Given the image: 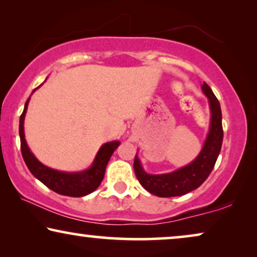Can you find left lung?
<instances>
[{
	"label": "left lung",
	"instance_id": "1",
	"mask_svg": "<svg viewBox=\"0 0 257 257\" xmlns=\"http://www.w3.org/2000/svg\"><path fill=\"white\" fill-rule=\"evenodd\" d=\"M201 89L205 96L208 98L210 124L205 144L198 157L192 163L170 173L149 174L143 168L142 163L136 154L133 168L140 185L146 191L160 198L185 195L200 187L213 171L220 154L223 139L222 113H221L220 103L212 89L206 83L202 84Z\"/></svg>",
	"mask_w": 257,
	"mask_h": 257
}]
</instances>
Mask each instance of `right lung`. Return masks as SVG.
<instances>
[{
	"instance_id": "right-lung-1",
	"label": "right lung",
	"mask_w": 257,
	"mask_h": 257,
	"mask_svg": "<svg viewBox=\"0 0 257 257\" xmlns=\"http://www.w3.org/2000/svg\"><path fill=\"white\" fill-rule=\"evenodd\" d=\"M36 89H38V87H36ZM29 100L30 97L26 101L24 110L20 117V138L21 152H22L24 163L29 168L31 174L38 179L42 184L47 186L48 188H50L51 191L58 193L61 195L80 198V196L87 195L96 191L98 186L100 185L101 180H103L105 168H106L108 160H110L115 149L120 145V143L114 140V142L101 145L96 154L92 165L87 170H84L82 172H63L45 166L31 152L27 144L26 136H24V118H26Z\"/></svg>"
}]
</instances>
